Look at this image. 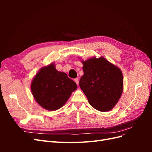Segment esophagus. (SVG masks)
Masks as SVG:
<instances>
[{"label": "esophagus", "instance_id": "1", "mask_svg": "<svg viewBox=\"0 0 152 152\" xmlns=\"http://www.w3.org/2000/svg\"><path fill=\"white\" fill-rule=\"evenodd\" d=\"M74 81L75 82V83L77 84V85H79V79H78V78H76V79H75Z\"/></svg>", "mask_w": 152, "mask_h": 152}]
</instances>
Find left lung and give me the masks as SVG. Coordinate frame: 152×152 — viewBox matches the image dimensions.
<instances>
[{
	"label": "left lung",
	"instance_id": "1",
	"mask_svg": "<svg viewBox=\"0 0 152 152\" xmlns=\"http://www.w3.org/2000/svg\"><path fill=\"white\" fill-rule=\"evenodd\" d=\"M81 62L84 75L79 86L89 104L100 112L112 110L122 93L124 79L121 70L103 56L91 58Z\"/></svg>",
	"mask_w": 152,
	"mask_h": 152
}]
</instances>
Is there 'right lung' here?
Instances as JSON below:
<instances>
[{"instance_id":"right-lung-1","label":"right lung","mask_w":152,"mask_h":152,"mask_svg":"<svg viewBox=\"0 0 152 152\" xmlns=\"http://www.w3.org/2000/svg\"><path fill=\"white\" fill-rule=\"evenodd\" d=\"M75 82L58 71L54 63L41 68L31 83V91L40 106L49 111L61 108L76 90Z\"/></svg>"}]
</instances>
